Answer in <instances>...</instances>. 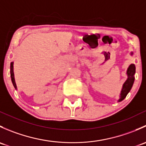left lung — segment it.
<instances>
[{
    "mask_svg": "<svg viewBox=\"0 0 146 146\" xmlns=\"http://www.w3.org/2000/svg\"><path fill=\"white\" fill-rule=\"evenodd\" d=\"M135 72H136V67H135V65L131 64L127 70L128 78L123 85V88H122L121 92V97L120 99H119V101L123 100L126 97L127 94L129 93L130 90L131 89L132 85H133V82H134Z\"/></svg>",
    "mask_w": 146,
    "mask_h": 146,
    "instance_id": "1",
    "label": "left lung"
}]
</instances>
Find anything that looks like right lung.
Instances as JSON below:
<instances>
[{"label": "right lung", "mask_w": 146, "mask_h": 146, "mask_svg": "<svg viewBox=\"0 0 146 146\" xmlns=\"http://www.w3.org/2000/svg\"><path fill=\"white\" fill-rule=\"evenodd\" d=\"M10 76H11L12 82H13L15 88L16 89V88H17V87H16L15 81V78H14V73H13V62H12L11 64H10Z\"/></svg>", "instance_id": "1"}]
</instances>
